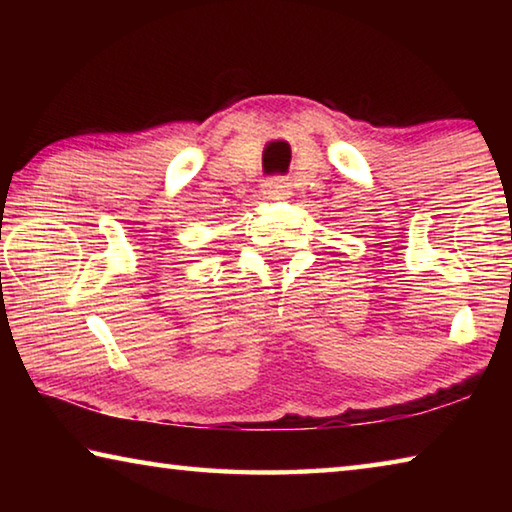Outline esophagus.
<instances>
[{
  "instance_id": "1",
  "label": "esophagus",
  "mask_w": 512,
  "mask_h": 512,
  "mask_svg": "<svg viewBox=\"0 0 512 512\" xmlns=\"http://www.w3.org/2000/svg\"><path fill=\"white\" fill-rule=\"evenodd\" d=\"M262 194L268 201H282L291 196V185L284 178H271L262 185Z\"/></svg>"
}]
</instances>
